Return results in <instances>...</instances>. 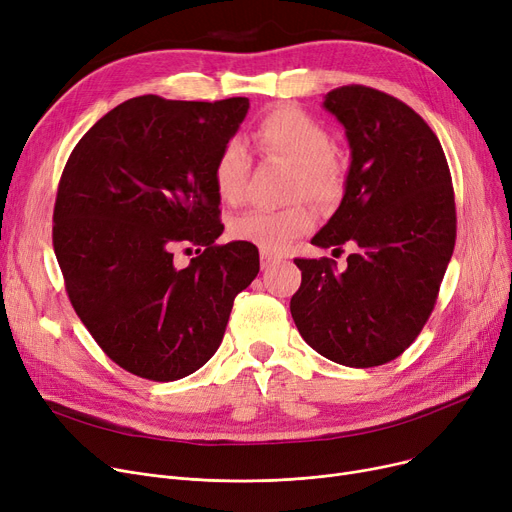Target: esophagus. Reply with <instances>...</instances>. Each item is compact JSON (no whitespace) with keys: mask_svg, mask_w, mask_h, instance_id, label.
I'll return each instance as SVG.
<instances>
[{"mask_svg":"<svg viewBox=\"0 0 512 512\" xmlns=\"http://www.w3.org/2000/svg\"><path fill=\"white\" fill-rule=\"evenodd\" d=\"M259 259H261V270H270V267H274L280 261L278 255H272V253H267V251H261Z\"/></svg>","mask_w":512,"mask_h":512,"instance_id":"esophagus-1","label":"esophagus"}]
</instances>
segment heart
I'll return each mask as SVG.
<instances>
[{"label": "heart", "instance_id": "1", "mask_svg": "<svg viewBox=\"0 0 512 512\" xmlns=\"http://www.w3.org/2000/svg\"><path fill=\"white\" fill-rule=\"evenodd\" d=\"M253 141L263 155L290 161V197H309L315 203H334L344 191V166L332 151V134L317 118L301 107L280 105L267 112L253 130ZM251 172L249 153L238 139H230L213 161V186L226 203H238L245 195ZM315 213L305 201L282 209H251L232 220L230 232L236 240L278 253L288 242L309 232Z\"/></svg>", "mask_w": 512, "mask_h": 512}]
</instances>
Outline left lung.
Listing matches in <instances>:
<instances>
[{"mask_svg":"<svg viewBox=\"0 0 512 512\" xmlns=\"http://www.w3.org/2000/svg\"><path fill=\"white\" fill-rule=\"evenodd\" d=\"M324 107L351 145L340 207L311 242H353L336 261L294 259L301 288L290 313L305 342L346 367L400 357L434 311L454 251L452 178L434 130L407 103L363 85L338 87Z\"/></svg>","mask_w":512,"mask_h":512,"instance_id":"8db88e82","label":"left lung"}]
</instances>
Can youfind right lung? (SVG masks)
Returning a JSON list of instances; mask_svg holds the SVG:
<instances>
[{
    "label": "right lung",
    "instance_id": "1",
    "mask_svg": "<svg viewBox=\"0 0 512 512\" xmlns=\"http://www.w3.org/2000/svg\"><path fill=\"white\" fill-rule=\"evenodd\" d=\"M249 110L247 97H134L72 149L53 207V251L68 299L122 369L174 382L222 344L232 303L259 274L251 242L224 232L213 161ZM199 246L184 271L171 251Z\"/></svg>",
    "mask_w": 512,
    "mask_h": 512
}]
</instances>
